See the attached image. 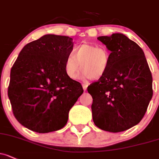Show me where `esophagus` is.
I'll use <instances>...</instances> for the list:
<instances>
[{"mask_svg": "<svg viewBox=\"0 0 159 159\" xmlns=\"http://www.w3.org/2000/svg\"><path fill=\"white\" fill-rule=\"evenodd\" d=\"M88 84H87V83H83V84H82L83 89H84V91H86L87 88H88Z\"/></svg>", "mask_w": 159, "mask_h": 159, "instance_id": "obj_1", "label": "esophagus"}]
</instances>
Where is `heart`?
Masks as SVG:
<instances>
[{"mask_svg":"<svg viewBox=\"0 0 159 159\" xmlns=\"http://www.w3.org/2000/svg\"><path fill=\"white\" fill-rule=\"evenodd\" d=\"M110 61V52L106 47L84 43L75 48L73 54L67 57L65 71L68 78L76 79L81 67L82 78L98 80L106 74Z\"/></svg>","mask_w":159,"mask_h":159,"instance_id":"obj_1","label":"heart"}]
</instances>
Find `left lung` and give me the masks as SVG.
<instances>
[{
  "instance_id": "left-lung-1",
  "label": "left lung",
  "mask_w": 159,
  "mask_h": 159,
  "mask_svg": "<svg viewBox=\"0 0 159 159\" xmlns=\"http://www.w3.org/2000/svg\"><path fill=\"white\" fill-rule=\"evenodd\" d=\"M111 51L106 74L88 87L94 124L111 133L138 124L152 98V77L143 49L121 33L99 36Z\"/></svg>"
}]
</instances>
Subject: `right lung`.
<instances>
[{"mask_svg":"<svg viewBox=\"0 0 159 159\" xmlns=\"http://www.w3.org/2000/svg\"><path fill=\"white\" fill-rule=\"evenodd\" d=\"M73 46L68 36L45 35L26 44L11 68L7 93L13 113L32 131L46 133L64 127L70 109L84 92L65 71Z\"/></svg>","mask_w":159,"mask_h":159,"instance_id":"obj_1","label":"right lung"}]
</instances>
